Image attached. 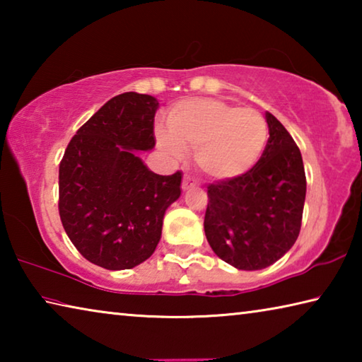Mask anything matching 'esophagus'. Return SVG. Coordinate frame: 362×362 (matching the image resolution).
Returning a JSON list of instances; mask_svg holds the SVG:
<instances>
[{"instance_id":"34e87169","label":"esophagus","mask_w":362,"mask_h":362,"mask_svg":"<svg viewBox=\"0 0 362 362\" xmlns=\"http://www.w3.org/2000/svg\"><path fill=\"white\" fill-rule=\"evenodd\" d=\"M193 187H196V182L192 179V177H188V175L183 177L182 188H183V189H189V188H193Z\"/></svg>"}]
</instances>
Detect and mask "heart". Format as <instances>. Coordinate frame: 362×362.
<instances>
[{
    "instance_id": "heart-1",
    "label": "heart",
    "mask_w": 362,
    "mask_h": 362,
    "mask_svg": "<svg viewBox=\"0 0 362 362\" xmlns=\"http://www.w3.org/2000/svg\"><path fill=\"white\" fill-rule=\"evenodd\" d=\"M268 137L260 112L217 99L179 102L169 112L168 131L156 132L159 146L170 156L194 150L198 168L214 180L247 175L263 156Z\"/></svg>"
}]
</instances>
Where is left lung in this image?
<instances>
[{
    "mask_svg": "<svg viewBox=\"0 0 362 362\" xmlns=\"http://www.w3.org/2000/svg\"><path fill=\"white\" fill-rule=\"evenodd\" d=\"M265 118L269 137L259 164L241 179L207 187V241L217 257L246 272L273 265L293 246L306 194L302 153L272 113Z\"/></svg>",
    "mask_w": 362,
    "mask_h": 362,
    "instance_id": "1",
    "label": "left lung"
}]
</instances>
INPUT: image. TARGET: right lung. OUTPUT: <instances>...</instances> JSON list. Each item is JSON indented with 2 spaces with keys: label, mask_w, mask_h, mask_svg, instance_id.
I'll use <instances>...</instances> for the list:
<instances>
[{
  "label": "right lung",
  "mask_w": 362,
  "mask_h": 362,
  "mask_svg": "<svg viewBox=\"0 0 362 362\" xmlns=\"http://www.w3.org/2000/svg\"><path fill=\"white\" fill-rule=\"evenodd\" d=\"M155 97L124 93L79 127L59 166V214L86 260L131 269L155 252L182 173L159 175L136 151L155 146Z\"/></svg>",
  "instance_id": "1"
}]
</instances>
